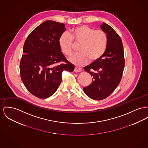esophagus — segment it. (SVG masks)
Returning a JSON list of instances; mask_svg holds the SVG:
<instances>
[{"instance_id":"obj_1","label":"esophagus","mask_w":148,"mask_h":148,"mask_svg":"<svg viewBox=\"0 0 148 148\" xmlns=\"http://www.w3.org/2000/svg\"><path fill=\"white\" fill-rule=\"evenodd\" d=\"M81 71H82V69H81V68H79V67H75V69H74V71L76 72H81Z\"/></svg>"}]
</instances>
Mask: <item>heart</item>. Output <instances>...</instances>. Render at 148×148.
Listing matches in <instances>:
<instances>
[{
	"label": "heart",
	"instance_id": "b5f03b06",
	"mask_svg": "<svg viewBox=\"0 0 148 148\" xmlns=\"http://www.w3.org/2000/svg\"><path fill=\"white\" fill-rule=\"evenodd\" d=\"M80 43L79 53L71 56L69 61L81 66L87 64L89 59L96 62L104 54L108 44V36L103 30H95L88 25H81L72 29L69 34L64 32L59 39V45L62 53L67 56L72 53L73 45Z\"/></svg>",
	"mask_w": 148,
	"mask_h": 148
}]
</instances>
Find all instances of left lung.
I'll list each match as a JSON object with an SVG mask.
<instances>
[{
  "label": "left lung",
  "mask_w": 148,
  "mask_h": 148,
  "mask_svg": "<svg viewBox=\"0 0 148 148\" xmlns=\"http://www.w3.org/2000/svg\"><path fill=\"white\" fill-rule=\"evenodd\" d=\"M100 27L108 36L106 51L100 59L84 69L93 77L92 84L84 88V91L89 98L97 100L107 98L116 89L125 67L123 46L120 36L106 23Z\"/></svg>",
  "instance_id": "1"
}]
</instances>
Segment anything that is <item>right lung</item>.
<instances>
[{"label": "right lung", "instance_id": "add662e5", "mask_svg": "<svg viewBox=\"0 0 148 148\" xmlns=\"http://www.w3.org/2000/svg\"><path fill=\"white\" fill-rule=\"evenodd\" d=\"M65 25L46 21L33 30L26 40L20 62V75L31 94L49 98L57 90L63 71L72 72L75 66L61 51L59 39ZM62 61L65 64H60Z\"/></svg>", "mask_w": 148, "mask_h": 148}]
</instances>
